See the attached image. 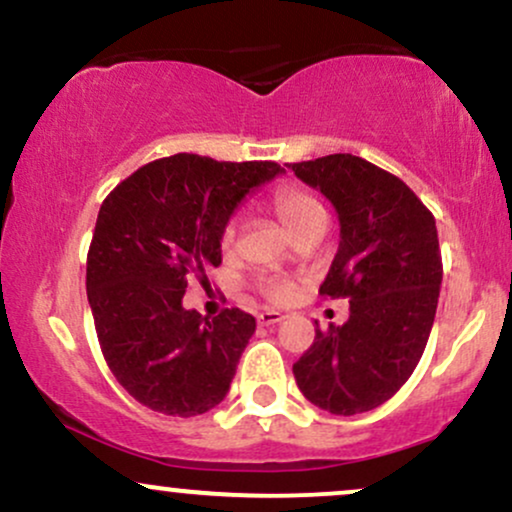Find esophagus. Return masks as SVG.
<instances>
[{
	"instance_id": "obj_1",
	"label": "esophagus",
	"mask_w": 512,
	"mask_h": 512,
	"mask_svg": "<svg viewBox=\"0 0 512 512\" xmlns=\"http://www.w3.org/2000/svg\"><path fill=\"white\" fill-rule=\"evenodd\" d=\"M281 320H284V315L276 313V310H264V313L257 315V322H260V325H276V322Z\"/></svg>"
}]
</instances>
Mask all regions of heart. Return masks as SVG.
Here are the masks:
<instances>
[{
    "mask_svg": "<svg viewBox=\"0 0 512 512\" xmlns=\"http://www.w3.org/2000/svg\"><path fill=\"white\" fill-rule=\"evenodd\" d=\"M269 202H272L274 214L279 216L281 223H284L291 233H296L298 228L305 226V223L313 221L315 216L325 214L320 207V202H317L313 195H308V192L301 190V187H293V185L276 187ZM219 248L223 255H233V252H236L238 228L233 221H228L226 226H223V231L219 236ZM257 291H260V296L264 298V301H269L274 305H284L293 298L296 286L286 279H260L257 281Z\"/></svg>",
    "mask_w": 512,
    "mask_h": 512,
    "instance_id": "heart-1",
    "label": "heart"
}]
</instances>
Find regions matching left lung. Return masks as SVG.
I'll return each instance as SVG.
<instances>
[{"label":"left lung","instance_id":"obj_1","mask_svg":"<svg viewBox=\"0 0 512 512\" xmlns=\"http://www.w3.org/2000/svg\"><path fill=\"white\" fill-rule=\"evenodd\" d=\"M289 168L337 209L342 240L320 296L349 298V320L317 327L293 375L315 407L354 416L395 395L424 354L443 281L436 219L366 158L332 154Z\"/></svg>","mask_w":512,"mask_h":512}]
</instances>
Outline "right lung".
Here are the masks:
<instances>
[{
	"instance_id": "add662e5",
	"label": "right lung",
	"mask_w": 512,
	"mask_h": 512,
	"mask_svg": "<svg viewBox=\"0 0 512 512\" xmlns=\"http://www.w3.org/2000/svg\"><path fill=\"white\" fill-rule=\"evenodd\" d=\"M274 161L175 154L134 170L103 199L86 257V293L103 358L144 407L197 416L226 397L255 317L182 308L187 276L219 267V236Z\"/></svg>"
}]
</instances>
